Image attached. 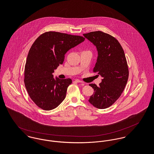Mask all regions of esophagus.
I'll return each mask as SVG.
<instances>
[{
    "label": "esophagus",
    "mask_w": 154,
    "mask_h": 154,
    "mask_svg": "<svg viewBox=\"0 0 154 154\" xmlns=\"http://www.w3.org/2000/svg\"><path fill=\"white\" fill-rule=\"evenodd\" d=\"M75 82H78V83H83L82 81H80V80H79V79H76V80H75Z\"/></svg>",
    "instance_id": "34e87169"
}]
</instances>
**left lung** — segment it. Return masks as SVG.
I'll list each match as a JSON object with an SVG mask.
<instances>
[{
    "label": "left lung",
    "mask_w": 154,
    "mask_h": 154,
    "mask_svg": "<svg viewBox=\"0 0 154 154\" xmlns=\"http://www.w3.org/2000/svg\"><path fill=\"white\" fill-rule=\"evenodd\" d=\"M83 35L97 47L98 56L93 72L103 78L99 87L89 85L94 90L89 102L97 109H107L119 98L128 82L129 68L125 52L118 40L109 34L97 31Z\"/></svg>",
    "instance_id": "left-lung-1"
}]
</instances>
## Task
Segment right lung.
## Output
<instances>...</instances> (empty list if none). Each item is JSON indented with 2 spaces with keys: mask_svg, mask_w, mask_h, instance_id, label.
Segmentation results:
<instances>
[{
  "mask_svg": "<svg viewBox=\"0 0 154 154\" xmlns=\"http://www.w3.org/2000/svg\"><path fill=\"white\" fill-rule=\"evenodd\" d=\"M85 38L55 31L41 34L31 47L24 70V83L32 101L40 109L51 110L65 100L70 78L54 79V69L63 64L65 54Z\"/></svg>",
  "mask_w": 154,
  "mask_h": 154,
  "instance_id": "obj_1",
  "label": "right lung"
}]
</instances>
